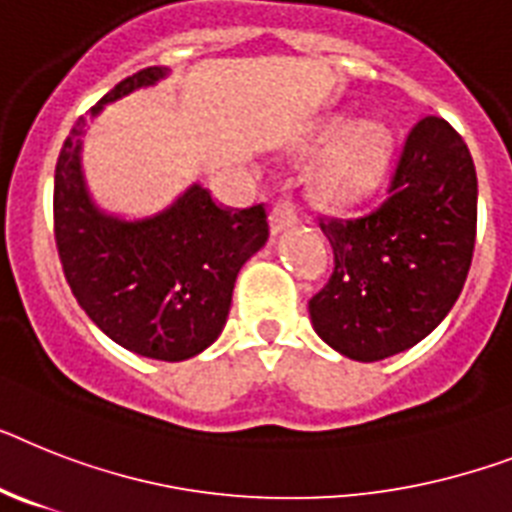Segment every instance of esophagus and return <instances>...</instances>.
I'll use <instances>...</instances> for the list:
<instances>
[{"label": "esophagus", "mask_w": 512, "mask_h": 512, "mask_svg": "<svg viewBox=\"0 0 512 512\" xmlns=\"http://www.w3.org/2000/svg\"><path fill=\"white\" fill-rule=\"evenodd\" d=\"M298 219L301 217H298L295 204H290V201H277V204L272 206V214H269V225H272L274 235H280L287 227L298 225Z\"/></svg>", "instance_id": "obj_1"}]
</instances>
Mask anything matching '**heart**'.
<instances>
[{
	"mask_svg": "<svg viewBox=\"0 0 512 512\" xmlns=\"http://www.w3.org/2000/svg\"><path fill=\"white\" fill-rule=\"evenodd\" d=\"M329 149L314 177L316 198L327 206H348L369 196L382 180L392 154V135L377 120L329 122L319 135Z\"/></svg>",
	"mask_w": 512,
	"mask_h": 512,
	"instance_id": "1",
	"label": "heart"
}]
</instances>
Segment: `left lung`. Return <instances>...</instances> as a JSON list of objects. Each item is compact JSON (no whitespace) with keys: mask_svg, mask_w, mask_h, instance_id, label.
<instances>
[{"mask_svg":"<svg viewBox=\"0 0 512 512\" xmlns=\"http://www.w3.org/2000/svg\"><path fill=\"white\" fill-rule=\"evenodd\" d=\"M476 167L450 122L413 125L390 196L358 219H322L335 272L308 301L316 335L353 361L413 348L458 301L476 240Z\"/></svg>","mask_w":512,"mask_h":512,"instance_id":"1","label":"left lung"}]
</instances>
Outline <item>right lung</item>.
<instances>
[{"mask_svg":"<svg viewBox=\"0 0 512 512\" xmlns=\"http://www.w3.org/2000/svg\"><path fill=\"white\" fill-rule=\"evenodd\" d=\"M167 67H146L91 109L156 86ZM80 117L54 170V240L75 301L96 327L130 353L156 361L198 356L225 329L240 266L269 238L264 204L222 209L198 183L151 217L125 219L88 193Z\"/></svg>","mask_w":512,"mask_h":512,"instance_id":"obj_1","label":"right lung"}]
</instances>
